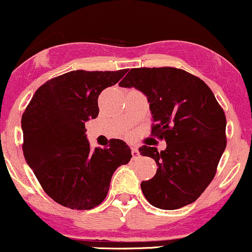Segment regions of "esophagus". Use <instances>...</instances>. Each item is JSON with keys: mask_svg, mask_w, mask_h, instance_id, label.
Returning a JSON list of instances; mask_svg holds the SVG:
<instances>
[{"mask_svg": "<svg viewBox=\"0 0 252 252\" xmlns=\"http://www.w3.org/2000/svg\"><path fill=\"white\" fill-rule=\"evenodd\" d=\"M131 155H132V160H136V158H140V152L136 147H131Z\"/></svg>", "mask_w": 252, "mask_h": 252, "instance_id": "1", "label": "esophagus"}]
</instances>
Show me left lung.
Segmentation results:
<instances>
[{"instance_id": "8db88e82", "label": "left lung", "mask_w": 252, "mask_h": 252, "mask_svg": "<svg viewBox=\"0 0 252 252\" xmlns=\"http://www.w3.org/2000/svg\"><path fill=\"white\" fill-rule=\"evenodd\" d=\"M120 86L146 94L152 134L167 143L161 152L138 149L158 167L141 184L146 199L161 210L192 204L213 180L226 147V118L213 92L200 78L174 67L131 68Z\"/></svg>"}]
</instances>
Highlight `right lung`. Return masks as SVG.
<instances>
[{
	"instance_id": "obj_1",
	"label": "right lung",
	"mask_w": 252,
	"mask_h": 252,
	"mask_svg": "<svg viewBox=\"0 0 252 252\" xmlns=\"http://www.w3.org/2000/svg\"><path fill=\"white\" fill-rule=\"evenodd\" d=\"M126 73L71 71L40 86L22 115L24 155L41 187L72 210H91L105 199L112 174L131 158L122 140L91 150L85 122L98 116V96Z\"/></svg>"
}]
</instances>
